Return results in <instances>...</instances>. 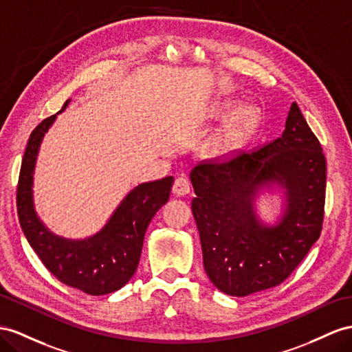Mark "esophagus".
Masks as SVG:
<instances>
[{
	"label": "esophagus",
	"instance_id": "1",
	"mask_svg": "<svg viewBox=\"0 0 352 352\" xmlns=\"http://www.w3.org/2000/svg\"><path fill=\"white\" fill-rule=\"evenodd\" d=\"M173 192L175 196H184L190 192V183L186 177H178L173 186Z\"/></svg>",
	"mask_w": 352,
	"mask_h": 352
}]
</instances>
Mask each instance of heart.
I'll list each match as a JSON object with an SVG mask.
<instances>
[{"label":"heart","instance_id":"b5f03b06","mask_svg":"<svg viewBox=\"0 0 352 352\" xmlns=\"http://www.w3.org/2000/svg\"><path fill=\"white\" fill-rule=\"evenodd\" d=\"M236 116L229 128L221 133V137L215 142V150L219 153H228L236 148L239 144L244 142L248 135L253 132L254 126L258 120V111L256 107H244L241 108L235 102L223 104L217 111H215V119L219 122H229Z\"/></svg>","mask_w":352,"mask_h":352}]
</instances>
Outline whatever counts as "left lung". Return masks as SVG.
Wrapping results in <instances>:
<instances>
[{
  "mask_svg": "<svg viewBox=\"0 0 352 352\" xmlns=\"http://www.w3.org/2000/svg\"><path fill=\"white\" fill-rule=\"evenodd\" d=\"M190 179L204 267L223 293L245 297L281 284L320 238L326 157L296 102L281 137L228 162L197 165ZM265 192L283 199L270 223L256 211Z\"/></svg>",
  "mask_w": 352,
  "mask_h": 352,
  "instance_id": "1",
  "label": "left lung"
}]
</instances>
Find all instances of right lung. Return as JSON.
<instances>
[{"label":"right lung","mask_w":352,"mask_h":352,"mask_svg":"<svg viewBox=\"0 0 352 352\" xmlns=\"http://www.w3.org/2000/svg\"><path fill=\"white\" fill-rule=\"evenodd\" d=\"M69 101L31 133L17 184V215L30 245L60 283L86 294L101 296L119 290L133 276L140 263L144 235L155 214L168 202L174 177L133 187L94 235L69 239L53 233L35 211L34 173L44 135L56 117L65 111Z\"/></svg>","instance_id":"obj_1"}]
</instances>
